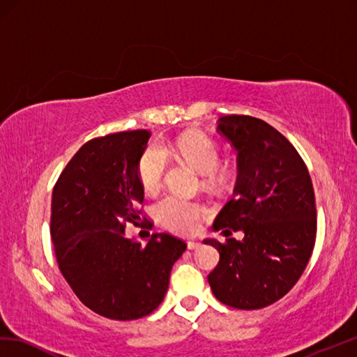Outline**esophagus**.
<instances>
[{
  "instance_id": "esophagus-1",
  "label": "esophagus",
  "mask_w": 357,
  "mask_h": 357,
  "mask_svg": "<svg viewBox=\"0 0 357 357\" xmlns=\"http://www.w3.org/2000/svg\"><path fill=\"white\" fill-rule=\"evenodd\" d=\"M199 246H201V243H199V242H188V243H187V248H188L190 251H195V250H197Z\"/></svg>"
}]
</instances>
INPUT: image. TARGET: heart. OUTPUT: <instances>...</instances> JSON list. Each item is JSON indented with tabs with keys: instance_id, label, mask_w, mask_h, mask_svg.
<instances>
[{
	"instance_id": "1",
	"label": "heart",
	"mask_w": 357,
	"mask_h": 357,
	"mask_svg": "<svg viewBox=\"0 0 357 357\" xmlns=\"http://www.w3.org/2000/svg\"><path fill=\"white\" fill-rule=\"evenodd\" d=\"M169 155H178L181 160L192 165L202 175H208V182H218L216 170L220 162L219 147L202 134H184L175 141H167L162 146H149L138 162V176L144 192L158 193L169 167ZM208 214L206 205L188 201L181 196L170 195L156 205V218L165 228L179 234H193L199 228L201 219Z\"/></svg>"
}]
</instances>
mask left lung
Wrapping results in <instances>:
<instances>
[{
	"mask_svg": "<svg viewBox=\"0 0 357 357\" xmlns=\"http://www.w3.org/2000/svg\"><path fill=\"white\" fill-rule=\"evenodd\" d=\"M218 132L237 152V182L213 228L245 237L204 240L220 254L208 283L229 307L261 309L291 291L310 260L317 238L312 179L296 149L266 121L225 115Z\"/></svg>",
	"mask_w": 357,
	"mask_h": 357,
	"instance_id": "obj_1",
	"label": "left lung"
}]
</instances>
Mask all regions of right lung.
Listing matches in <instances>:
<instances>
[{
  "instance_id": "1",
  "label": "right lung",
  "mask_w": 357,
  "mask_h": 357,
  "mask_svg": "<svg viewBox=\"0 0 357 357\" xmlns=\"http://www.w3.org/2000/svg\"><path fill=\"white\" fill-rule=\"evenodd\" d=\"M149 138L138 129L89 139L53 188L50 234L59 269L79 300L109 319H138L158 307L187 248L167 233L144 246L124 234L128 222H141L138 162Z\"/></svg>"
}]
</instances>
